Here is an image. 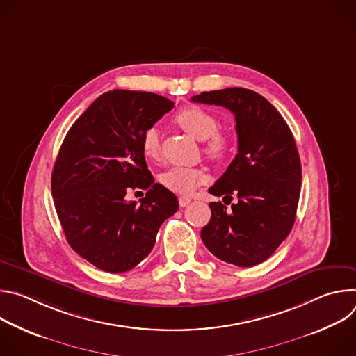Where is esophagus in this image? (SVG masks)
Listing matches in <instances>:
<instances>
[{"label":"esophagus","instance_id":"esophagus-1","mask_svg":"<svg viewBox=\"0 0 356 356\" xmlns=\"http://www.w3.org/2000/svg\"><path fill=\"white\" fill-rule=\"evenodd\" d=\"M190 201H191L190 197H186V195H180V197H179V204H180V207L188 206Z\"/></svg>","mask_w":356,"mask_h":356}]
</instances>
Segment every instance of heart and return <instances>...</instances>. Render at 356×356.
Instances as JSON below:
<instances>
[{
	"label": "heart",
	"mask_w": 356,
	"mask_h": 356,
	"mask_svg": "<svg viewBox=\"0 0 356 356\" xmlns=\"http://www.w3.org/2000/svg\"><path fill=\"white\" fill-rule=\"evenodd\" d=\"M175 122L197 140H202V152L211 161L221 162L227 159L232 150V138L229 134L220 131L217 117L201 107H186L175 115ZM142 154L149 161L161 158V135L156 127L145 129L140 139ZM162 184L179 194L193 191L198 184L206 181V173L198 168L175 166L166 170L161 177Z\"/></svg>",
	"instance_id": "1"
}]
</instances>
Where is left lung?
I'll return each mask as SVG.
<instances>
[{"mask_svg":"<svg viewBox=\"0 0 356 356\" xmlns=\"http://www.w3.org/2000/svg\"><path fill=\"white\" fill-rule=\"evenodd\" d=\"M193 103L221 106L235 115L238 154L209 193L238 198L231 210L210 202L211 218L201 239L218 259L241 268L273 255L290 234L300 197L301 165L293 134L261 94L232 87L202 91Z\"/></svg>","mask_w":356,"mask_h":356,"instance_id":"left-lung-1","label":"left lung"}]
</instances>
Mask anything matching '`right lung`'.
I'll use <instances>...</instances> for the list:
<instances>
[{
    "instance_id": "right-lung-1",
    "label": "right lung",
    "mask_w": 356,
    "mask_h": 356,
    "mask_svg": "<svg viewBox=\"0 0 356 356\" xmlns=\"http://www.w3.org/2000/svg\"><path fill=\"white\" fill-rule=\"evenodd\" d=\"M175 103L146 91L101 94L69 129L52 172V195L69 245L95 268L128 272L155 246L177 197L155 183L140 139ZM134 188L147 195L127 202Z\"/></svg>"
}]
</instances>
